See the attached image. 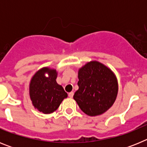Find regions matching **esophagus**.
<instances>
[{
    "instance_id": "34e87169",
    "label": "esophagus",
    "mask_w": 147,
    "mask_h": 147,
    "mask_svg": "<svg viewBox=\"0 0 147 147\" xmlns=\"http://www.w3.org/2000/svg\"><path fill=\"white\" fill-rule=\"evenodd\" d=\"M68 96H69L70 98H72V97L74 96V92H70V93H68Z\"/></svg>"
}]
</instances>
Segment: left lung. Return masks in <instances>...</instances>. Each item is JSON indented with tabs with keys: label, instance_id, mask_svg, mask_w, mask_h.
Returning a JSON list of instances; mask_svg holds the SVG:
<instances>
[{
	"label": "left lung",
	"instance_id": "left-lung-1",
	"mask_svg": "<svg viewBox=\"0 0 147 147\" xmlns=\"http://www.w3.org/2000/svg\"><path fill=\"white\" fill-rule=\"evenodd\" d=\"M79 89L74 99L83 112L90 116L103 114L112 107L117 97L116 76L102 63L91 61L78 71Z\"/></svg>",
	"mask_w": 147,
	"mask_h": 147
}]
</instances>
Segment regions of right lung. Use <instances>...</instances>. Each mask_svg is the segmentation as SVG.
Instances as JSON below:
<instances>
[{"label": "right lung", "mask_w": 147, "mask_h": 147, "mask_svg": "<svg viewBox=\"0 0 147 147\" xmlns=\"http://www.w3.org/2000/svg\"><path fill=\"white\" fill-rule=\"evenodd\" d=\"M46 73L48 76L45 75ZM57 72L50 67H42L32 76L29 84V96L35 109L44 114L54 112L67 94L56 79Z\"/></svg>", "instance_id": "right-lung-1"}]
</instances>
